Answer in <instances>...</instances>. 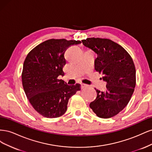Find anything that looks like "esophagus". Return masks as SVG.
Wrapping results in <instances>:
<instances>
[{"instance_id": "obj_1", "label": "esophagus", "mask_w": 152, "mask_h": 152, "mask_svg": "<svg viewBox=\"0 0 152 152\" xmlns=\"http://www.w3.org/2000/svg\"><path fill=\"white\" fill-rule=\"evenodd\" d=\"M87 84H81V88L82 89H84V88H86V87H87Z\"/></svg>"}]
</instances>
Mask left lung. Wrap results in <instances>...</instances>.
<instances>
[{"label": "left lung", "instance_id": "left-lung-1", "mask_svg": "<svg viewBox=\"0 0 152 152\" xmlns=\"http://www.w3.org/2000/svg\"><path fill=\"white\" fill-rule=\"evenodd\" d=\"M86 47L97 54L94 68L107 82L103 92L96 89L97 97L89 104L100 118L116 115L129 102L136 86V69L131 56L121 45L107 39L87 38Z\"/></svg>", "mask_w": 152, "mask_h": 152}]
</instances>
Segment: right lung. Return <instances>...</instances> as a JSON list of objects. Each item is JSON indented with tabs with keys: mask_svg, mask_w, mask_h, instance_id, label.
Masks as SVG:
<instances>
[{
	"mask_svg": "<svg viewBox=\"0 0 152 152\" xmlns=\"http://www.w3.org/2000/svg\"><path fill=\"white\" fill-rule=\"evenodd\" d=\"M80 40L49 39L37 45L27 54L21 74L22 84L27 98L41 115L59 117L67 110L68 100L80 90V84L68 86L59 75L66 64L64 54Z\"/></svg>",
	"mask_w": 152,
	"mask_h": 152,
	"instance_id": "obj_1",
	"label": "right lung"
}]
</instances>
